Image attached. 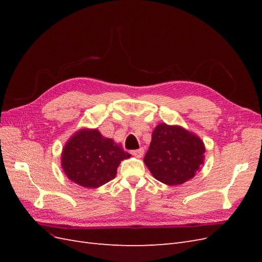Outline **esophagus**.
<instances>
[{
    "instance_id": "obj_1",
    "label": "esophagus",
    "mask_w": 262,
    "mask_h": 262,
    "mask_svg": "<svg viewBox=\"0 0 262 262\" xmlns=\"http://www.w3.org/2000/svg\"><path fill=\"white\" fill-rule=\"evenodd\" d=\"M131 154H132L133 156H136V157L140 158V157L143 156V154H144V149L141 147V148H139V149H134V150H131Z\"/></svg>"
}]
</instances>
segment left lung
<instances>
[{
    "label": "left lung",
    "instance_id": "8db88e82",
    "mask_svg": "<svg viewBox=\"0 0 262 262\" xmlns=\"http://www.w3.org/2000/svg\"><path fill=\"white\" fill-rule=\"evenodd\" d=\"M205 147L194 133L179 125L160 123L152 133V141L144 163L155 179L177 186L194 177L204 163Z\"/></svg>",
    "mask_w": 262,
    "mask_h": 262
}]
</instances>
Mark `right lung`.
Returning a JSON list of instances; mask_svg holds the SVG:
<instances>
[{
    "instance_id": "obj_1",
    "label": "right lung",
    "mask_w": 262,
    "mask_h": 262,
    "mask_svg": "<svg viewBox=\"0 0 262 262\" xmlns=\"http://www.w3.org/2000/svg\"><path fill=\"white\" fill-rule=\"evenodd\" d=\"M131 155L97 129H81L62 150L61 166L70 180L85 188H98L113 180L121 161Z\"/></svg>"
}]
</instances>
